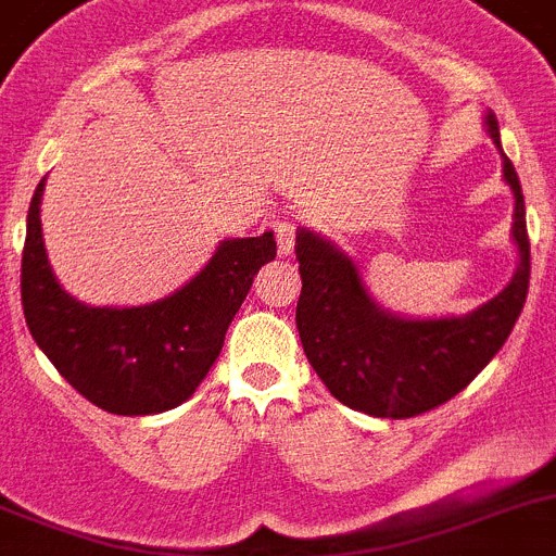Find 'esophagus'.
<instances>
[{
  "label": "esophagus",
  "instance_id": "obj_1",
  "mask_svg": "<svg viewBox=\"0 0 556 556\" xmlns=\"http://www.w3.org/2000/svg\"><path fill=\"white\" fill-rule=\"evenodd\" d=\"M269 228L275 231V239H278V253L281 256H289L294 251V233H298V217L289 215V212H281L269 220Z\"/></svg>",
  "mask_w": 556,
  "mask_h": 556
}]
</instances>
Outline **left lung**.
I'll use <instances>...</instances> for the list:
<instances>
[{"instance_id":"obj_1","label":"left lung","mask_w":556,"mask_h":556,"mask_svg":"<svg viewBox=\"0 0 556 556\" xmlns=\"http://www.w3.org/2000/svg\"><path fill=\"white\" fill-rule=\"evenodd\" d=\"M485 129L502 154L510 185L513 242L518 251L510 283L463 317L410 319L386 312L366 289L361 269L330 239L300 228L298 330L305 358L341 405L380 419H410L460 394L502 350L521 317L529 289V237L523 192L504 156L493 112Z\"/></svg>"}]
</instances>
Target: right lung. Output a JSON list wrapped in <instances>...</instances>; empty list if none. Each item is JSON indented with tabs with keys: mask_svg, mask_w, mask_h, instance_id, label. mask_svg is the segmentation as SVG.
<instances>
[{
	"mask_svg": "<svg viewBox=\"0 0 556 556\" xmlns=\"http://www.w3.org/2000/svg\"><path fill=\"white\" fill-rule=\"evenodd\" d=\"M35 190L22 253V305L27 328L54 369L101 410L149 416L195 394L223 350V339L248 298L253 275L275 258L273 231L223 239L206 267L156 303L88 305L54 278Z\"/></svg>",
	"mask_w": 556,
	"mask_h": 556,
	"instance_id": "right-lung-1",
	"label": "right lung"
}]
</instances>
